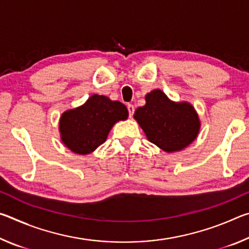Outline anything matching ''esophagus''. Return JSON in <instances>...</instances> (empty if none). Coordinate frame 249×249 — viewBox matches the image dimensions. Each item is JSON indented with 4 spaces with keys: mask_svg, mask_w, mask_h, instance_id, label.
Here are the masks:
<instances>
[{
    "mask_svg": "<svg viewBox=\"0 0 249 249\" xmlns=\"http://www.w3.org/2000/svg\"><path fill=\"white\" fill-rule=\"evenodd\" d=\"M127 109H128L129 117H133V115H134V112H135L134 105H133V104H127Z\"/></svg>",
    "mask_w": 249,
    "mask_h": 249,
    "instance_id": "34e87169",
    "label": "esophagus"
}]
</instances>
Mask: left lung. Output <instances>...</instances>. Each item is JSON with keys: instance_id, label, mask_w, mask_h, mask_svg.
I'll use <instances>...</instances> for the list:
<instances>
[{"instance_id": "8db88e82", "label": "left lung", "mask_w": 249, "mask_h": 249, "mask_svg": "<svg viewBox=\"0 0 249 249\" xmlns=\"http://www.w3.org/2000/svg\"><path fill=\"white\" fill-rule=\"evenodd\" d=\"M145 99L146 104L136 109L134 117L150 142L171 153L196 140L200 122L191 104L172 102L160 90L151 91Z\"/></svg>"}]
</instances>
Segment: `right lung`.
Masks as SVG:
<instances>
[{"mask_svg":"<svg viewBox=\"0 0 249 249\" xmlns=\"http://www.w3.org/2000/svg\"><path fill=\"white\" fill-rule=\"evenodd\" d=\"M127 116L123 103L94 94L82 107L62 114L59 123L61 140L75 154H90L107 141L113 125Z\"/></svg>","mask_w":249,"mask_h":249,"instance_id":"1","label":"right lung"}]
</instances>
